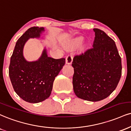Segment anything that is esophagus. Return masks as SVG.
Returning a JSON list of instances; mask_svg holds the SVG:
<instances>
[{
  "mask_svg": "<svg viewBox=\"0 0 131 131\" xmlns=\"http://www.w3.org/2000/svg\"><path fill=\"white\" fill-rule=\"evenodd\" d=\"M72 61V57L71 55H68L66 58V64H71Z\"/></svg>",
  "mask_w": 131,
  "mask_h": 131,
  "instance_id": "34e87169",
  "label": "esophagus"
}]
</instances>
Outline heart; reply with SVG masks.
<instances>
[{
	"instance_id": "1",
	"label": "heart",
	"mask_w": 131,
	"mask_h": 131,
	"mask_svg": "<svg viewBox=\"0 0 131 131\" xmlns=\"http://www.w3.org/2000/svg\"><path fill=\"white\" fill-rule=\"evenodd\" d=\"M83 41V37H77L73 38L72 40H71V41L68 44L67 48L69 49H73L76 48V47L79 46L82 43Z\"/></svg>"
}]
</instances>
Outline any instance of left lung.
Returning a JSON list of instances; mask_svg holds the SVG:
<instances>
[{
	"mask_svg": "<svg viewBox=\"0 0 131 131\" xmlns=\"http://www.w3.org/2000/svg\"><path fill=\"white\" fill-rule=\"evenodd\" d=\"M93 30V48L74 57L72 84L78 97L96 102L107 97L115 90L122 66L114 41L101 30Z\"/></svg>",
	"mask_w": 131,
	"mask_h": 131,
	"instance_id": "1",
	"label": "left lung"
}]
</instances>
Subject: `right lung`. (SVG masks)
Instances as JSON below:
<instances>
[{
	"label": "right lung",
	"mask_w": 131,
	"mask_h": 131,
	"mask_svg": "<svg viewBox=\"0 0 131 131\" xmlns=\"http://www.w3.org/2000/svg\"><path fill=\"white\" fill-rule=\"evenodd\" d=\"M44 27H33L20 37L16 43L10 59L9 76L14 90L20 98L30 103H38L50 96L53 83L65 64V59H54L48 56L44 48L37 60L25 59L23 50L30 38H40Z\"/></svg>",
	"instance_id": "1"
}]
</instances>
